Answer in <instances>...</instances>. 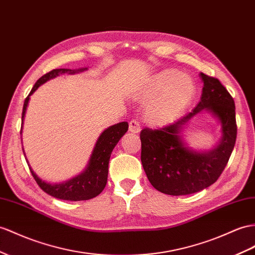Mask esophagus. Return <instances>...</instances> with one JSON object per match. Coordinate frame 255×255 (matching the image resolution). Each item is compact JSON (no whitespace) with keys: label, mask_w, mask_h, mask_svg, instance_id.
Here are the masks:
<instances>
[{"label":"esophagus","mask_w":255,"mask_h":255,"mask_svg":"<svg viewBox=\"0 0 255 255\" xmlns=\"http://www.w3.org/2000/svg\"><path fill=\"white\" fill-rule=\"evenodd\" d=\"M140 130H141L140 129V124L138 122L134 121V120L129 122V131L130 132L138 133V132H140Z\"/></svg>","instance_id":"obj_1"}]
</instances>
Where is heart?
Returning <instances> with one entry per match:
<instances>
[{"instance_id":"heart-1","label":"heart","mask_w":255,"mask_h":255,"mask_svg":"<svg viewBox=\"0 0 255 255\" xmlns=\"http://www.w3.org/2000/svg\"><path fill=\"white\" fill-rule=\"evenodd\" d=\"M196 95L191 75L175 69H165L154 74L141 90V99L151 100L145 109L149 125L160 127L173 122L190 106Z\"/></svg>"}]
</instances>
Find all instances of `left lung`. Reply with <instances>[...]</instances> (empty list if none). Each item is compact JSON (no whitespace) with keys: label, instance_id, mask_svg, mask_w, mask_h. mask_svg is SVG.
Returning <instances> with one entry per match:
<instances>
[{"label":"left lung","instance_id":"left-lung-1","mask_svg":"<svg viewBox=\"0 0 255 255\" xmlns=\"http://www.w3.org/2000/svg\"><path fill=\"white\" fill-rule=\"evenodd\" d=\"M204 88L199 103L191 113L159 129H143L141 161L156 190L172 196L190 195L212 185L226 167L237 136L235 102L218 78L199 74ZM207 112L221 125V139L208 151L187 145L183 130L198 113Z\"/></svg>","mask_w":255,"mask_h":255}]
</instances>
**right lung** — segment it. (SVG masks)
Returning a JSON list of instances; mask_svg holds the SVG:
<instances>
[{
    "label": "right lung",
    "mask_w": 255,
    "mask_h": 255,
    "mask_svg": "<svg viewBox=\"0 0 255 255\" xmlns=\"http://www.w3.org/2000/svg\"><path fill=\"white\" fill-rule=\"evenodd\" d=\"M87 68L82 69H55L53 71L48 72L45 75H43L40 80H38L33 88L31 89L29 96L25 98L23 110H22V125L23 120L25 115V111L28 108V103L30 100V96L33 95L34 91L47 81L55 78L61 74H76L81 73V72L86 71ZM128 130V123L122 122L119 124L107 128L103 130V132L98 138L95 147L93 149V153L90 155V158L88 160V164L84 171L80 174L75 175L74 178L70 180L59 182V183H49L38 178L36 173L30 168V171L35 179L36 183L38 184L42 190L53 196L55 198L62 199V200H71V201H78V200H88L96 197L99 195L107 185L108 181V173H109V161L111 154H112L113 148L119 143L122 136L127 132ZM22 131V126H21ZM24 154V151H23ZM25 155V154H24ZM29 165L28 159H25Z\"/></svg>",
    "instance_id": "obj_1"
}]
</instances>
